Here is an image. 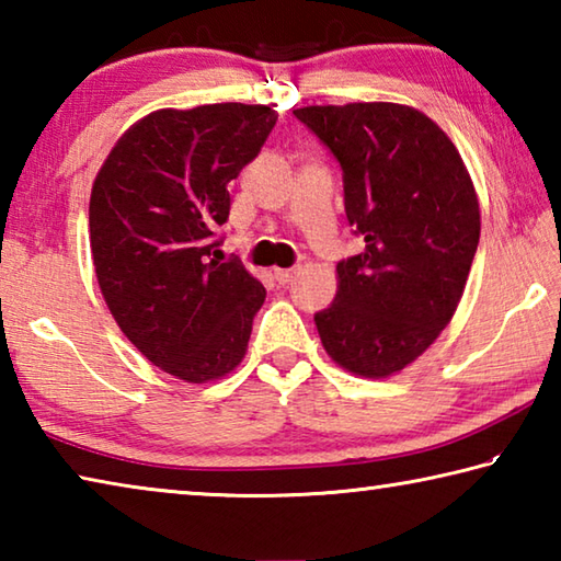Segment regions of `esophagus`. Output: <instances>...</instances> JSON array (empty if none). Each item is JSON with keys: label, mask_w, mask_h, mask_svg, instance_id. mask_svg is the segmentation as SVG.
Listing matches in <instances>:
<instances>
[{"label": "esophagus", "mask_w": 561, "mask_h": 561, "mask_svg": "<svg viewBox=\"0 0 561 561\" xmlns=\"http://www.w3.org/2000/svg\"><path fill=\"white\" fill-rule=\"evenodd\" d=\"M294 277H297V270H274V279H277L279 284H289Z\"/></svg>", "instance_id": "esophagus-1"}]
</instances>
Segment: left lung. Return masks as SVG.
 <instances>
[{
	"label": "left lung",
	"instance_id": "left-lung-1",
	"mask_svg": "<svg viewBox=\"0 0 561 561\" xmlns=\"http://www.w3.org/2000/svg\"><path fill=\"white\" fill-rule=\"evenodd\" d=\"M344 170L364 252L336 264L334 304L314 314L341 368L386 378L423 354L458 309L480 242V205L458 148L401 103L294 111Z\"/></svg>",
	"mask_w": 561,
	"mask_h": 561
}]
</instances>
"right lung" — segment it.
<instances>
[{
    "label": "right lung",
    "mask_w": 561,
    "mask_h": 561,
    "mask_svg": "<svg viewBox=\"0 0 561 561\" xmlns=\"http://www.w3.org/2000/svg\"><path fill=\"white\" fill-rule=\"evenodd\" d=\"M272 106L163 108L123 133L91 187V257L103 299L150 364L187 383L240 366L262 284L240 260H215L230 215L227 183L257 158Z\"/></svg>",
    "instance_id": "right-lung-1"
}]
</instances>
